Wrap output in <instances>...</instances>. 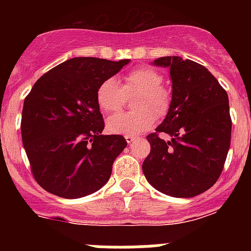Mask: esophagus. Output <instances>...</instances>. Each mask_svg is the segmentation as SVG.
Listing matches in <instances>:
<instances>
[{"label": "esophagus", "mask_w": 251, "mask_h": 251, "mask_svg": "<svg viewBox=\"0 0 251 251\" xmlns=\"http://www.w3.org/2000/svg\"><path fill=\"white\" fill-rule=\"evenodd\" d=\"M124 138H126V141H127L128 145H130V143H133V142L136 141V137L134 136H126Z\"/></svg>", "instance_id": "obj_1"}]
</instances>
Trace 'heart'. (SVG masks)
<instances>
[{"label":"heart","instance_id":"b5f03b06","mask_svg":"<svg viewBox=\"0 0 251 251\" xmlns=\"http://www.w3.org/2000/svg\"><path fill=\"white\" fill-rule=\"evenodd\" d=\"M161 73L156 69L141 66L123 77V90L115 79H106L97 90V103L101 112H118L123 106L124 92H141L136 113H118L108 118L106 128L115 134L134 136L150 129L156 121V114L165 115L170 109V93L162 86Z\"/></svg>","mask_w":251,"mask_h":251}]
</instances>
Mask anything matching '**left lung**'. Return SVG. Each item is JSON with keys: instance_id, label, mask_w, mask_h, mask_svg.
<instances>
[{"instance_id": "left-lung-1", "label": "left lung", "mask_w": 251, "mask_h": 251, "mask_svg": "<svg viewBox=\"0 0 251 251\" xmlns=\"http://www.w3.org/2000/svg\"><path fill=\"white\" fill-rule=\"evenodd\" d=\"M153 65L170 68L172 100L165 121L147 136L151 152L142 170L153 187L174 197H194L215 185L231 141L227 93L205 66L179 56ZM166 132V142L159 137Z\"/></svg>"}]
</instances>
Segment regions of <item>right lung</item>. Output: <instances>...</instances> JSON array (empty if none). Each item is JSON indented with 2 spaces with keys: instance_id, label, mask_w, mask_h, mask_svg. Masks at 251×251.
Returning a JSON list of instances; mask_svg holds the SVG:
<instances>
[{
  "instance_id": "right-lung-1",
  "label": "right lung",
  "mask_w": 251,
  "mask_h": 251,
  "mask_svg": "<svg viewBox=\"0 0 251 251\" xmlns=\"http://www.w3.org/2000/svg\"><path fill=\"white\" fill-rule=\"evenodd\" d=\"M129 61L73 57L34 84L24 101L21 136L31 172L44 190L79 199L108 182L127 141L101 134L97 90Z\"/></svg>"
}]
</instances>
